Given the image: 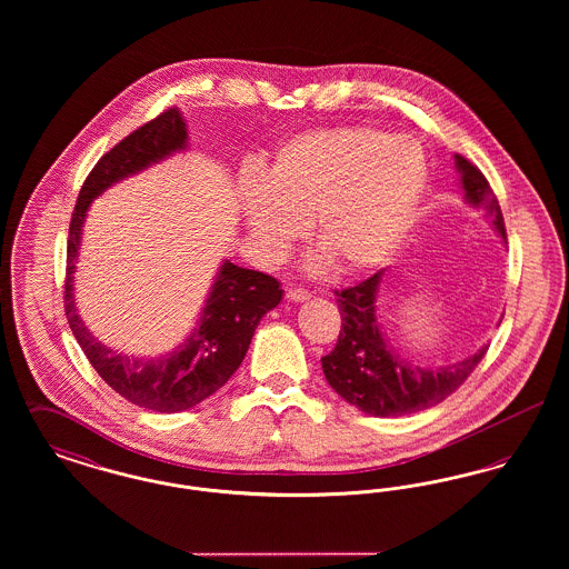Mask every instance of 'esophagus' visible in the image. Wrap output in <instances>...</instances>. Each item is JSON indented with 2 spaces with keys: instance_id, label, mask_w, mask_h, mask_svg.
Segmentation results:
<instances>
[{
  "instance_id": "obj_1",
  "label": "esophagus",
  "mask_w": 569,
  "mask_h": 569,
  "mask_svg": "<svg viewBox=\"0 0 569 569\" xmlns=\"http://www.w3.org/2000/svg\"><path fill=\"white\" fill-rule=\"evenodd\" d=\"M286 298L290 300V302H305V300H309L311 295L309 292H305V290H288L286 292Z\"/></svg>"
}]
</instances>
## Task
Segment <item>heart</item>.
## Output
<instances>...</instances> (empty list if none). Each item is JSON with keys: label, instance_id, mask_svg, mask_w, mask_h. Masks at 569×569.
Segmentation results:
<instances>
[{"label": "heart", "instance_id": "1", "mask_svg": "<svg viewBox=\"0 0 569 569\" xmlns=\"http://www.w3.org/2000/svg\"><path fill=\"white\" fill-rule=\"evenodd\" d=\"M427 188V160L411 138L367 126L311 130L288 140L264 179H244L249 234L279 258L309 221L313 244L339 274L383 264L406 241Z\"/></svg>", "mask_w": 569, "mask_h": 569}]
</instances>
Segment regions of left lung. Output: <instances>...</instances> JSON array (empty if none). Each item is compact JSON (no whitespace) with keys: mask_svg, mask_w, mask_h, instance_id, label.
<instances>
[{"mask_svg":"<svg viewBox=\"0 0 569 569\" xmlns=\"http://www.w3.org/2000/svg\"><path fill=\"white\" fill-rule=\"evenodd\" d=\"M460 190L467 204L482 209L506 243V226L485 174L462 156H455ZM383 271L337 292L341 330L337 346L322 358L326 381L350 406L378 418L416 413L448 399L485 358L488 346L457 365L416 367L392 350L378 320V290Z\"/></svg>","mask_w":569,"mask_h":569,"instance_id":"left-lung-1","label":"left lung"}]
</instances>
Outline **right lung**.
I'll return each mask as SVG.
<instances>
[{
  "label": "right lung",
  "mask_w": 569,
  "mask_h": 569,
  "mask_svg": "<svg viewBox=\"0 0 569 569\" xmlns=\"http://www.w3.org/2000/svg\"><path fill=\"white\" fill-rule=\"evenodd\" d=\"M188 149V126L179 109L163 110L123 138L96 163L82 183L68 237L66 318L98 376L130 403L160 413L186 411L217 392L241 367L260 320L274 309L283 290L260 271L223 260L188 339L158 358H134L100 343L81 320L74 302V271L82 223L91 202L114 183Z\"/></svg>",
  "instance_id": "right-lung-1"
}]
</instances>
